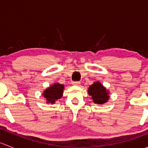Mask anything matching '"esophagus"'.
<instances>
[{
    "label": "esophagus",
    "instance_id": "1",
    "mask_svg": "<svg viewBox=\"0 0 148 148\" xmlns=\"http://www.w3.org/2000/svg\"><path fill=\"white\" fill-rule=\"evenodd\" d=\"M72 84L76 86H79V85H80V82H73Z\"/></svg>",
    "mask_w": 148,
    "mask_h": 148
}]
</instances>
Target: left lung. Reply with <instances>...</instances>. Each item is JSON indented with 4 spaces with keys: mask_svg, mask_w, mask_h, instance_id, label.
<instances>
[{
    "mask_svg": "<svg viewBox=\"0 0 148 148\" xmlns=\"http://www.w3.org/2000/svg\"><path fill=\"white\" fill-rule=\"evenodd\" d=\"M88 92L89 95L92 96L93 102L99 104L107 102L110 97L108 96V91H106V89L102 84L98 82H95L89 86Z\"/></svg>",
    "mask_w": 148,
    "mask_h": 148,
    "instance_id": "left-lung-1",
    "label": "left lung"
}]
</instances>
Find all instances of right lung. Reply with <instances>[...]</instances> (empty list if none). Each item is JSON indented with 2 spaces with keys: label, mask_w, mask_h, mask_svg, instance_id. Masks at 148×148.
<instances>
[{
  "label": "right lung",
  "mask_w": 148,
  "mask_h": 148,
  "mask_svg": "<svg viewBox=\"0 0 148 148\" xmlns=\"http://www.w3.org/2000/svg\"><path fill=\"white\" fill-rule=\"evenodd\" d=\"M64 90V85L60 84H54L51 87L46 89L44 92L43 95L46 99L47 102L54 103L58 99L62 97Z\"/></svg>",
  "instance_id": "1"
}]
</instances>
